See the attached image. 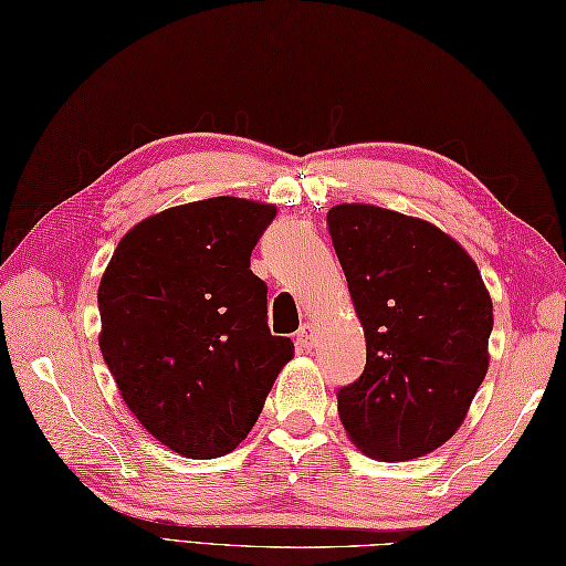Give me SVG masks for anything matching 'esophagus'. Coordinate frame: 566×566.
Returning a JSON list of instances; mask_svg holds the SVG:
<instances>
[{
	"instance_id": "34e87169",
	"label": "esophagus",
	"mask_w": 566,
	"mask_h": 566,
	"mask_svg": "<svg viewBox=\"0 0 566 566\" xmlns=\"http://www.w3.org/2000/svg\"><path fill=\"white\" fill-rule=\"evenodd\" d=\"M296 345L301 349H311L315 345V327L311 323H304L296 333Z\"/></svg>"
}]
</instances>
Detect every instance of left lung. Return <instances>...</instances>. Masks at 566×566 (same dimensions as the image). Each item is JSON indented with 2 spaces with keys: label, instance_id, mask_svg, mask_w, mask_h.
<instances>
[{
  "label": "left lung",
  "instance_id": "obj_1",
  "mask_svg": "<svg viewBox=\"0 0 566 566\" xmlns=\"http://www.w3.org/2000/svg\"><path fill=\"white\" fill-rule=\"evenodd\" d=\"M327 231L364 325L366 366L337 390L359 449L410 461L449 441L488 374L492 298L480 270L429 221L337 205Z\"/></svg>",
  "mask_w": 566,
  "mask_h": 566
}]
</instances>
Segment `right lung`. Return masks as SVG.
I'll return each mask as SVG.
<instances>
[{"mask_svg":"<svg viewBox=\"0 0 566 566\" xmlns=\"http://www.w3.org/2000/svg\"><path fill=\"white\" fill-rule=\"evenodd\" d=\"M274 214L239 197L166 209L117 243L101 280L103 359L139 424L180 455L231 453L294 354L251 270Z\"/></svg>","mask_w":566,"mask_h":566,"instance_id":"1","label":"right lung"}]
</instances>
